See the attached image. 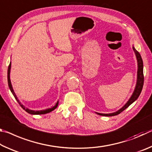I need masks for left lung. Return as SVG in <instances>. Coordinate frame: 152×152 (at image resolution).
<instances>
[{"label":"left lung","mask_w":152,"mask_h":152,"mask_svg":"<svg viewBox=\"0 0 152 152\" xmlns=\"http://www.w3.org/2000/svg\"><path fill=\"white\" fill-rule=\"evenodd\" d=\"M133 50L135 53L136 58H137V66H138L137 84H136L134 92H133V94L132 95V96H131V98L127 101V103H126L124 106H123L121 109H120L119 110H117V111L113 113H109V114H103V113H96L98 115H102V116H106V117H111V116H115V115H119V113L123 112V110H124L125 109H127L130 104H132L133 102L136 101V100L137 99V98L139 97V96H140L141 92L142 91L143 86V81H144V76H143V61H142V58H141V56L140 54V53L135 50L134 47H133Z\"/></svg>","instance_id":"left-lung-1"}]
</instances>
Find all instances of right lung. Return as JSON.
<instances>
[{
    "mask_svg": "<svg viewBox=\"0 0 152 152\" xmlns=\"http://www.w3.org/2000/svg\"><path fill=\"white\" fill-rule=\"evenodd\" d=\"M11 64L10 63L9 66V68H8V72H7V79H8V84H9V88L11 90V92L13 94V96H15V99L17 100V101L19 102V104H20V106L25 111L27 112L28 113H29V114H31V115H43V114H46V113H48L51 111H52V110H54L55 109H56L58 105V101L57 102V103L55 104L54 107L50 108V109H45V110H30L29 109H27V108H25L23 105L20 102H19V100H18L17 97L16 96V94H15V92L13 91V89H12V84H11V80H10V70H11Z\"/></svg>",
    "mask_w": 152,
    "mask_h": 152,
    "instance_id": "1",
    "label": "right lung"
}]
</instances>
